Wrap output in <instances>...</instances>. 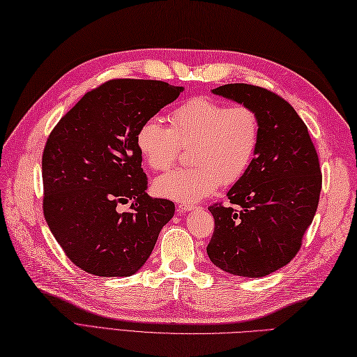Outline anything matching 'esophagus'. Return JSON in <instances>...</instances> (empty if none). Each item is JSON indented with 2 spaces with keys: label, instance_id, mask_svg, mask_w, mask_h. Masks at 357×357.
<instances>
[{
  "label": "esophagus",
  "instance_id": "esophagus-1",
  "mask_svg": "<svg viewBox=\"0 0 357 357\" xmlns=\"http://www.w3.org/2000/svg\"><path fill=\"white\" fill-rule=\"evenodd\" d=\"M194 208H197V206H195V204H190V203H181V204H178V207H177V212H178L180 215H183V213H186V212L194 211Z\"/></svg>",
  "mask_w": 357,
  "mask_h": 357
}]
</instances>
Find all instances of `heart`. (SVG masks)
Returning a JSON list of instances; mask_svg holds the SVG:
<instances>
[{"instance_id": "heart-1", "label": "heart", "mask_w": 357, "mask_h": 357, "mask_svg": "<svg viewBox=\"0 0 357 357\" xmlns=\"http://www.w3.org/2000/svg\"><path fill=\"white\" fill-rule=\"evenodd\" d=\"M171 127L159 118L145 119L136 145L153 171L176 162L180 145L192 144V167L174 169L155 180L159 195L178 203H195L213 194L221 183L238 181L253 162L260 141V119L245 104L227 106L208 97H194L171 112Z\"/></svg>"}]
</instances>
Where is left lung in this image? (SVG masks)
I'll return each instance as SVG.
<instances>
[{"label":"left lung","instance_id":"left-lung-1","mask_svg":"<svg viewBox=\"0 0 357 357\" xmlns=\"http://www.w3.org/2000/svg\"><path fill=\"white\" fill-rule=\"evenodd\" d=\"M212 92L256 110L260 141L250 168L227 192L231 206L208 207L215 230L207 256L225 273L256 279L298 253L319 202L318 154L306 124L279 95L245 83Z\"/></svg>","mask_w":357,"mask_h":357}]
</instances>
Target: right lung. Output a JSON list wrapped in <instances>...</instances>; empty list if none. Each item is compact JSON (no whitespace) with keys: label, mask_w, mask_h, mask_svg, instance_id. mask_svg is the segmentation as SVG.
Returning <instances> with one entry per match:
<instances>
[{"label":"right lung","mask_w":357,"mask_h":357,"mask_svg":"<svg viewBox=\"0 0 357 357\" xmlns=\"http://www.w3.org/2000/svg\"><path fill=\"white\" fill-rule=\"evenodd\" d=\"M183 92L159 80L118 78L88 92L59 121L42 155L43 215L69 260L100 277L141 269L176 212L146 194L136 135ZM132 202L128 211L119 204Z\"/></svg>","instance_id":"1"}]
</instances>
